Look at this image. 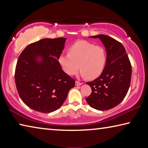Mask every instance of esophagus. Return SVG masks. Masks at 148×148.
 I'll list each match as a JSON object with an SVG mask.
<instances>
[{
    "mask_svg": "<svg viewBox=\"0 0 148 148\" xmlns=\"http://www.w3.org/2000/svg\"><path fill=\"white\" fill-rule=\"evenodd\" d=\"M75 85H76V86H81V85H82V83L76 81V82H75Z\"/></svg>",
    "mask_w": 148,
    "mask_h": 148,
    "instance_id": "1",
    "label": "esophagus"
}]
</instances>
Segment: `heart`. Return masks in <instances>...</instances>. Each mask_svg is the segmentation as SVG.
<instances>
[{"label": "heart", "mask_w": 148, "mask_h": 148, "mask_svg": "<svg viewBox=\"0 0 148 148\" xmlns=\"http://www.w3.org/2000/svg\"><path fill=\"white\" fill-rule=\"evenodd\" d=\"M58 62L62 71L69 76L76 75L79 67L82 77L93 79L103 72L106 64V54L101 46L80 40L70 46L69 53L60 55Z\"/></svg>", "instance_id": "1"}]
</instances>
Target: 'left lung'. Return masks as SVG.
<instances>
[{
    "label": "left lung",
    "mask_w": 148,
    "mask_h": 148,
    "mask_svg": "<svg viewBox=\"0 0 148 148\" xmlns=\"http://www.w3.org/2000/svg\"><path fill=\"white\" fill-rule=\"evenodd\" d=\"M99 38L106 51V64L102 73L92 82L91 94L86 99L92 108L108 110L124 99L131 84L132 68L124 46L112 37L104 34L89 36Z\"/></svg>",
    "instance_id": "obj_1"
}]
</instances>
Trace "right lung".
I'll list each match as a JSON object with an SVG mask.
<instances>
[{
    "mask_svg": "<svg viewBox=\"0 0 148 148\" xmlns=\"http://www.w3.org/2000/svg\"><path fill=\"white\" fill-rule=\"evenodd\" d=\"M66 38H44L27 46L17 60L15 82L20 98L42 113L59 109L75 80L62 71L58 57Z\"/></svg>",
    "mask_w": 148,
    "mask_h": 148,
    "instance_id": "1",
    "label": "right lung"
}]
</instances>
